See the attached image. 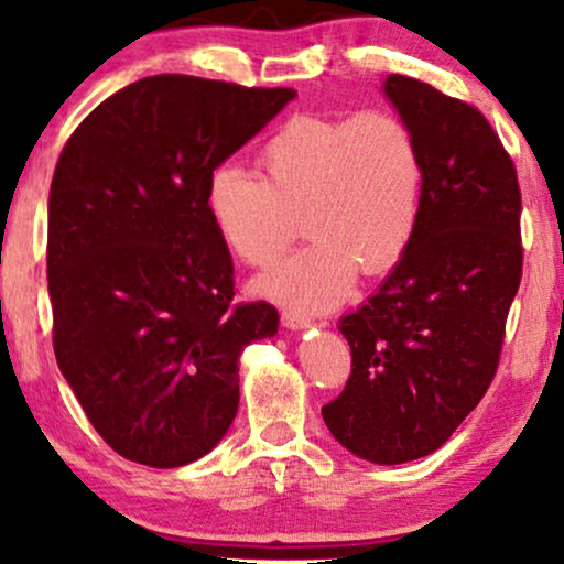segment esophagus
<instances>
[{"label": "esophagus", "instance_id": "obj_1", "mask_svg": "<svg viewBox=\"0 0 564 564\" xmlns=\"http://www.w3.org/2000/svg\"><path fill=\"white\" fill-rule=\"evenodd\" d=\"M282 323H284V326H288V328H307V326H311V318H307V315L305 313H297V311H282Z\"/></svg>", "mask_w": 564, "mask_h": 564}]
</instances>
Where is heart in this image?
Here are the masks:
<instances>
[{
	"label": "heart",
	"mask_w": 564,
	"mask_h": 564,
	"mask_svg": "<svg viewBox=\"0 0 564 564\" xmlns=\"http://www.w3.org/2000/svg\"><path fill=\"white\" fill-rule=\"evenodd\" d=\"M259 164L264 180L236 164L215 169L207 207L226 249L253 269L272 267L305 223L313 241L261 276L264 295L321 311L346 297L357 269L384 274L411 249L423 156L398 115H297L264 143Z\"/></svg>",
	"instance_id": "obj_1"
}]
</instances>
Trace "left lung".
<instances>
[{
  "label": "left lung",
  "instance_id": "1",
  "mask_svg": "<svg viewBox=\"0 0 564 564\" xmlns=\"http://www.w3.org/2000/svg\"><path fill=\"white\" fill-rule=\"evenodd\" d=\"M384 91L423 156L411 249L338 330L351 375L323 421L375 465L436 452L496 377L523 269L521 187L511 153L475 105L390 74Z\"/></svg>",
  "mask_w": 564,
  "mask_h": 564
}]
</instances>
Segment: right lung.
<instances>
[{"mask_svg":"<svg viewBox=\"0 0 564 564\" xmlns=\"http://www.w3.org/2000/svg\"><path fill=\"white\" fill-rule=\"evenodd\" d=\"M295 89L145 76L79 122L48 199L53 351L97 434L159 469L213 449L238 411L243 346L276 307L236 303L207 184Z\"/></svg>","mask_w":564,"mask_h":564,"instance_id":"1","label":"right lung"}]
</instances>
